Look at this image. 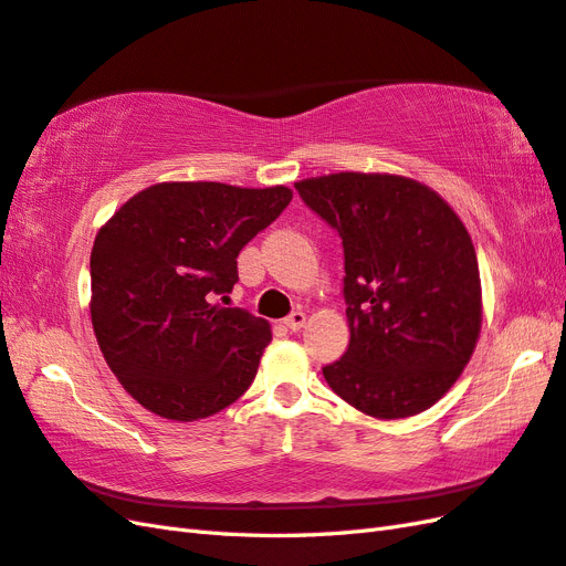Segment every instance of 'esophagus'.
Instances as JSON below:
<instances>
[{
	"label": "esophagus",
	"instance_id": "esophagus-1",
	"mask_svg": "<svg viewBox=\"0 0 566 566\" xmlns=\"http://www.w3.org/2000/svg\"><path fill=\"white\" fill-rule=\"evenodd\" d=\"M283 324H285V328H290V331H300L304 324H307V314H304V312H293V314H290V316L283 321Z\"/></svg>",
	"mask_w": 566,
	"mask_h": 566
}]
</instances>
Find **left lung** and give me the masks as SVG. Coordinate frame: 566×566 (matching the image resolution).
<instances>
[{
	"label": "left lung",
	"instance_id": "1",
	"mask_svg": "<svg viewBox=\"0 0 566 566\" xmlns=\"http://www.w3.org/2000/svg\"><path fill=\"white\" fill-rule=\"evenodd\" d=\"M343 238L349 345L324 366L335 395L374 419L433 407L476 349L479 259L454 209L397 174L340 171L295 182Z\"/></svg>",
	"mask_w": 566,
	"mask_h": 566
}]
</instances>
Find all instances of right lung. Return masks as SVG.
I'll list each match as a JSON object with an SVG mask.
<instances>
[{
    "label": "right lung",
    "mask_w": 566,
    "mask_h": 566,
    "mask_svg": "<svg viewBox=\"0 0 566 566\" xmlns=\"http://www.w3.org/2000/svg\"><path fill=\"white\" fill-rule=\"evenodd\" d=\"M293 190L169 180L133 195L95 238L90 316L102 355L133 400L171 421L233 405L259 369L271 326L223 307L238 254Z\"/></svg>",
    "instance_id": "obj_1"
}]
</instances>
